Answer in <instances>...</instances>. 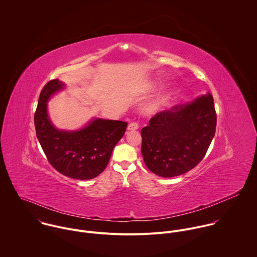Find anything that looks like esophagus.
<instances>
[{"instance_id": "esophagus-1", "label": "esophagus", "mask_w": 257, "mask_h": 257, "mask_svg": "<svg viewBox=\"0 0 257 257\" xmlns=\"http://www.w3.org/2000/svg\"><path fill=\"white\" fill-rule=\"evenodd\" d=\"M139 122H137V121H133V122H131L130 124H128V126H127V130L128 131H136V130H138L139 128Z\"/></svg>"}]
</instances>
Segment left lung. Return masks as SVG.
Instances as JSON below:
<instances>
[{"instance_id":"8db88e82","label":"left lung","mask_w":257,"mask_h":257,"mask_svg":"<svg viewBox=\"0 0 257 257\" xmlns=\"http://www.w3.org/2000/svg\"><path fill=\"white\" fill-rule=\"evenodd\" d=\"M215 128L216 112L210 93L158 112L141 131L146 166L163 177L192 170L204 158Z\"/></svg>"}]
</instances>
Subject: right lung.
Returning a JSON list of instances; mask_svg holds the SVG:
<instances>
[{
    "instance_id": "right-lung-1",
    "label": "right lung",
    "mask_w": 257,
    "mask_h": 257,
    "mask_svg": "<svg viewBox=\"0 0 257 257\" xmlns=\"http://www.w3.org/2000/svg\"><path fill=\"white\" fill-rule=\"evenodd\" d=\"M62 88L64 84L59 80L43 87L34 116L37 138L55 170L72 178L90 179L106 168L127 122L95 118L77 132L57 130L48 116L47 101Z\"/></svg>"
}]
</instances>
